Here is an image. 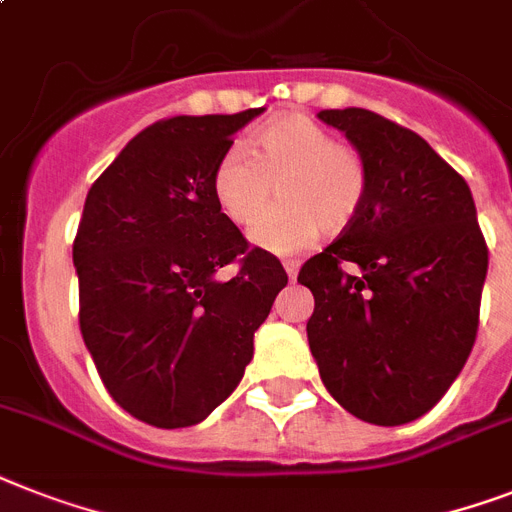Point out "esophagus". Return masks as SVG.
<instances>
[{"label":"esophagus","mask_w":512,"mask_h":512,"mask_svg":"<svg viewBox=\"0 0 512 512\" xmlns=\"http://www.w3.org/2000/svg\"><path fill=\"white\" fill-rule=\"evenodd\" d=\"M284 268H286V276H289V278H292V281H294V278H297V270H299L297 260H286Z\"/></svg>","instance_id":"1"}]
</instances>
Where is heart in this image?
Returning a JSON list of instances; mask_svg holds the SVG:
<instances>
[{
	"label": "heart",
	"mask_w": 512,
	"mask_h": 512,
	"mask_svg": "<svg viewBox=\"0 0 512 512\" xmlns=\"http://www.w3.org/2000/svg\"><path fill=\"white\" fill-rule=\"evenodd\" d=\"M282 205L260 224L256 218L275 186ZM368 194V168L355 147L307 115H278L255 134L249 152L234 144L213 170V197L234 226L249 228L268 252L292 255L326 231H344L360 215Z\"/></svg>",
	"instance_id": "obj_1"
}]
</instances>
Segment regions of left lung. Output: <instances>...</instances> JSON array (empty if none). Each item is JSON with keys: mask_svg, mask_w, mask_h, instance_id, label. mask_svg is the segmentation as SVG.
<instances>
[{"mask_svg": "<svg viewBox=\"0 0 512 512\" xmlns=\"http://www.w3.org/2000/svg\"><path fill=\"white\" fill-rule=\"evenodd\" d=\"M318 118L360 152L368 194L299 270L315 297L307 342L347 413L402 426L442 400L471 355L489 249L468 184L421 136L360 107Z\"/></svg>", "mask_w": 512, "mask_h": 512, "instance_id": "obj_1", "label": "left lung"}]
</instances>
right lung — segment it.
Returning a JSON list of instances; mask_svg holds the SVG:
<instances>
[{"mask_svg": "<svg viewBox=\"0 0 512 512\" xmlns=\"http://www.w3.org/2000/svg\"><path fill=\"white\" fill-rule=\"evenodd\" d=\"M263 107L157 120L91 184L73 242L102 384L157 429L205 421L242 381L286 270L220 213L213 170ZM231 262L237 276L214 273Z\"/></svg>", "mask_w": 512, "mask_h": 512, "instance_id": "1", "label": "right lung"}]
</instances>
